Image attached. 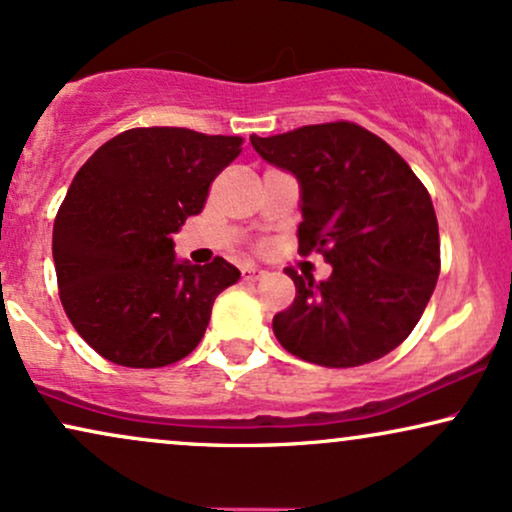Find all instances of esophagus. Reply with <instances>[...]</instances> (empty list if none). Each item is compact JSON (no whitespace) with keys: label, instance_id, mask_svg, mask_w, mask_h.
Segmentation results:
<instances>
[{"label":"esophagus","instance_id":"esophagus-1","mask_svg":"<svg viewBox=\"0 0 512 512\" xmlns=\"http://www.w3.org/2000/svg\"><path fill=\"white\" fill-rule=\"evenodd\" d=\"M242 277L246 282H256L258 277H263V270L256 266H246V268H242Z\"/></svg>","mask_w":512,"mask_h":512}]
</instances>
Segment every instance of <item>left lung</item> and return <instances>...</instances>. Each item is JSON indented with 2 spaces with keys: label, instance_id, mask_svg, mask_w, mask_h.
Here are the masks:
<instances>
[{
  "label": "left lung",
  "instance_id": "8db88e82",
  "mask_svg": "<svg viewBox=\"0 0 512 512\" xmlns=\"http://www.w3.org/2000/svg\"><path fill=\"white\" fill-rule=\"evenodd\" d=\"M251 144L299 180V251H320L332 266L323 282L285 270L296 296L273 318L277 342L325 368L387 356L418 325L437 285L430 192L382 137L356 123L251 135Z\"/></svg>",
  "mask_w": 512,
  "mask_h": 512
}]
</instances>
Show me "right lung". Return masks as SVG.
Here are the masks:
<instances>
[{"instance_id": "obj_1", "label": "right lung", "mask_w": 512, "mask_h": 512, "mask_svg": "<svg viewBox=\"0 0 512 512\" xmlns=\"http://www.w3.org/2000/svg\"><path fill=\"white\" fill-rule=\"evenodd\" d=\"M242 151V137L132 128L85 161L56 213L52 254L63 311L106 361L163 368L197 349L216 296L239 270L178 261L175 232Z\"/></svg>"}]
</instances>
